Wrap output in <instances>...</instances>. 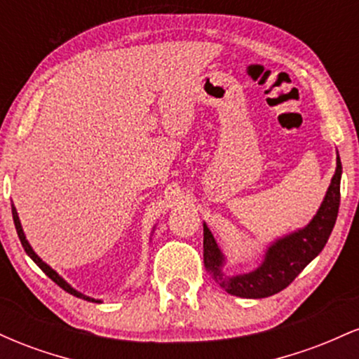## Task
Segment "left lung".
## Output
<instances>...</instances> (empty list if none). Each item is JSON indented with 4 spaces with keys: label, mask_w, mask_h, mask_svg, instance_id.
<instances>
[{
    "label": "left lung",
    "mask_w": 359,
    "mask_h": 359,
    "mask_svg": "<svg viewBox=\"0 0 359 359\" xmlns=\"http://www.w3.org/2000/svg\"><path fill=\"white\" fill-rule=\"evenodd\" d=\"M341 174L343 165L337 155L336 172L332 175L319 211L306 228L278 238L266 248L262 265L250 273L226 277L222 273L224 255L214 240L211 229L204 222V266L212 278L228 294L243 299H263L278 294L290 285L295 277L314 259L331 236L336 224L341 201Z\"/></svg>",
    "instance_id": "left-lung-1"
}]
</instances>
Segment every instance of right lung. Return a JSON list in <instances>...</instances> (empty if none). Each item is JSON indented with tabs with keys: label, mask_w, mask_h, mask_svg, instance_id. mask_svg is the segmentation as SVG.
Wrapping results in <instances>:
<instances>
[{
	"label": "right lung",
	"mask_w": 359,
	"mask_h": 359,
	"mask_svg": "<svg viewBox=\"0 0 359 359\" xmlns=\"http://www.w3.org/2000/svg\"><path fill=\"white\" fill-rule=\"evenodd\" d=\"M11 212H13V221H15V228H16V233H18V238H20V241H22V246H23V250L27 251V255L28 257H30L32 259H34V262L36 263V265L40 266V269H42V271L45 275H47L48 278H52L53 282L57 283V285H59L60 288H64L65 292H69V294L71 295H74V297H79V299H84V300H89V302H101V300H96V299H93V297H88V295H84V294H81V292H77L76 288L74 287H71L69 285L67 282H65L64 278L60 277L59 273H57L55 270H52L50 266L47 265V263L43 262L42 258L39 257V255L35 253L34 251V248H32L30 246V243L27 241V238H25V233H23V228H22V222H20V217H18V212H16V208L15 205H11Z\"/></svg>",
	"instance_id": "right-lung-1"
}]
</instances>
